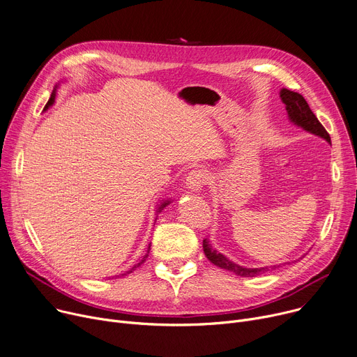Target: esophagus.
Instances as JSON below:
<instances>
[{"mask_svg":"<svg viewBox=\"0 0 357 357\" xmlns=\"http://www.w3.org/2000/svg\"><path fill=\"white\" fill-rule=\"evenodd\" d=\"M206 183H207V174L203 170L190 172L185 178L187 188H190L191 191H200Z\"/></svg>","mask_w":357,"mask_h":357,"instance_id":"obj_1","label":"esophagus"}]
</instances>
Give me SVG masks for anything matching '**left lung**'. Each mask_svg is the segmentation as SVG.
<instances>
[{
    "instance_id": "obj_1",
    "label": "left lung",
    "mask_w": 357,
    "mask_h": 357,
    "mask_svg": "<svg viewBox=\"0 0 357 357\" xmlns=\"http://www.w3.org/2000/svg\"><path fill=\"white\" fill-rule=\"evenodd\" d=\"M280 98L286 105V112H287L290 123H293L294 126H297L300 128H303L305 131H309L313 135L320 137V139L326 140L328 144H332L331 135H328L326 128L320 124L317 117L313 114V112L310 109V107L303 96L298 93H294V91H290L287 89H282ZM203 250H204L206 257L214 266L225 268L227 271H231L240 278H255V276H259V274H263L266 271H270V270H274V268L283 266V264H278V266H264V267H255V268L240 266V264L231 261L230 259H227L218 250H215L208 238L203 240Z\"/></svg>"
}]
</instances>
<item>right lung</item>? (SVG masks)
Listing matches in <instances>:
<instances>
[{
  "label": "right lung",
  "mask_w": 357,
  "mask_h": 357,
  "mask_svg": "<svg viewBox=\"0 0 357 357\" xmlns=\"http://www.w3.org/2000/svg\"><path fill=\"white\" fill-rule=\"evenodd\" d=\"M57 90H59V86H56V87H54V90H52V93H51V97H50V100H48V102H47V105L44 107V109H48L54 102H56V97H57ZM172 203V200L170 199H167V200H161L158 204H157V210H155V214L158 215L160 213H161V210L164 208V207H167L169 204ZM149 253H150V245H149V250H147V253H146V256L139 261V263H137V264H134L128 271H126V273H123L121 274V276H127V274H130V273H132L137 267H140L144 261H146V259L149 257ZM117 278V276H116Z\"/></svg>",
  "instance_id": "right-lung-1"
}]
</instances>
